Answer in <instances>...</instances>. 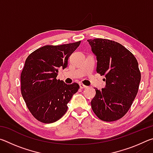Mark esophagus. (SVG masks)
Masks as SVG:
<instances>
[{"label":"esophagus","mask_w":153,"mask_h":153,"mask_svg":"<svg viewBox=\"0 0 153 153\" xmlns=\"http://www.w3.org/2000/svg\"><path fill=\"white\" fill-rule=\"evenodd\" d=\"M79 88L81 89H84V88H86L87 86H85V85H84L83 84H79Z\"/></svg>","instance_id":"34e87169"}]
</instances>
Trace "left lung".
<instances>
[{
	"label": "left lung",
	"mask_w": 153,
	"mask_h": 153,
	"mask_svg": "<svg viewBox=\"0 0 153 153\" xmlns=\"http://www.w3.org/2000/svg\"><path fill=\"white\" fill-rule=\"evenodd\" d=\"M97 56V72L105 76V88H96L91 107L102 121L121 119L132 105L138 91L141 74L138 63L130 51L121 44L102 38L88 40Z\"/></svg>",
	"instance_id": "1"
}]
</instances>
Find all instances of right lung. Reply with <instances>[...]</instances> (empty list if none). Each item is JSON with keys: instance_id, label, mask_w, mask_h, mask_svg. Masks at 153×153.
Returning <instances> with one entry per match:
<instances>
[{"instance_id": "right-lung-1", "label": "right lung", "mask_w": 153, "mask_h": 153, "mask_svg": "<svg viewBox=\"0 0 153 153\" xmlns=\"http://www.w3.org/2000/svg\"><path fill=\"white\" fill-rule=\"evenodd\" d=\"M80 41L59 46L46 45L27 56L21 74V90L26 105L36 120L55 122L65 115L67 103L79 88L56 79L59 69H64Z\"/></svg>"}]
</instances>
